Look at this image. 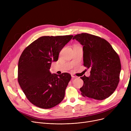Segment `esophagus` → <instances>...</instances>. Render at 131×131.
Masks as SVG:
<instances>
[{"label":"esophagus","mask_w":131,"mask_h":131,"mask_svg":"<svg viewBox=\"0 0 131 131\" xmlns=\"http://www.w3.org/2000/svg\"><path fill=\"white\" fill-rule=\"evenodd\" d=\"M71 77L72 78H77V77L76 76V75H74V74H71Z\"/></svg>","instance_id":"1"}]
</instances>
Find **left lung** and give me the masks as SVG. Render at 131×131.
<instances>
[{
  "label": "left lung",
  "mask_w": 131,
  "mask_h": 131,
  "mask_svg": "<svg viewBox=\"0 0 131 131\" xmlns=\"http://www.w3.org/2000/svg\"><path fill=\"white\" fill-rule=\"evenodd\" d=\"M73 39L83 46V65L90 70V77L81 78L84 82L81 94L98 100L108 98L119 81L121 64L118 54L108 41L92 34H78Z\"/></svg>",
  "instance_id": "8db88e82"
}]
</instances>
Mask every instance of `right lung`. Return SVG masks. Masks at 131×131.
<instances>
[{"label": "right lung", "mask_w": 131, "mask_h": 131, "mask_svg": "<svg viewBox=\"0 0 131 131\" xmlns=\"http://www.w3.org/2000/svg\"><path fill=\"white\" fill-rule=\"evenodd\" d=\"M73 36H43L27 46L20 56L18 82L32 104L43 109L56 106L63 100L71 79L67 73L60 75L50 72L52 61Z\"/></svg>", "instance_id": "add662e5"}]
</instances>
